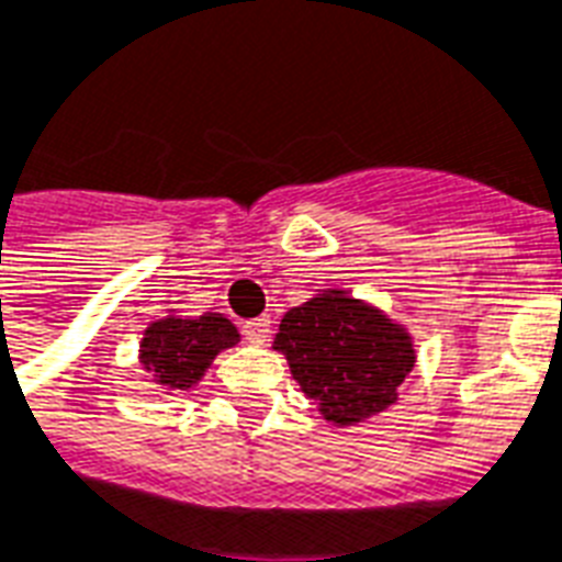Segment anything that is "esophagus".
<instances>
[{
    "label": "esophagus",
    "mask_w": 562,
    "mask_h": 562,
    "mask_svg": "<svg viewBox=\"0 0 562 562\" xmlns=\"http://www.w3.org/2000/svg\"><path fill=\"white\" fill-rule=\"evenodd\" d=\"M241 333L247 341H252V345H265V341L271 338V318H268V315H262V318L247 321V324L241 327Z\"/></svg>",
    "instance_id": "obj_1"
}]
</instances>
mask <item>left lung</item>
I'll list each match as a JSON object with an SVG mask.
<instances>
[{"instance_id":"1","label":"left lung","mask_w":562,"mask_h":562,"mask_svg":"<svg viewBox=\"0 0 562 562\" xmlns=\"http://www.w3.org/2000/svg\"><path fill=\"white\" fill-rule=\"evenodd\" d=\"M273 350L333 427H357L395 406L415 368L406 324L345 289H321L285 312Z\"/></svg>"}]
</instances>
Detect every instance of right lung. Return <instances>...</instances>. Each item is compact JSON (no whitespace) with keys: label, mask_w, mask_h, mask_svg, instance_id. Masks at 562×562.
Wrapping results in <instances>:
<instances>
[{"label":"right lung","mask_w":562,"mask_h":562,"mask_svg":"<svg viewBox=\"0 0 562 562\" xmlns=\"http://www.w3.org/2000/svg\"><path fill=\"white\" fill-rule=\"evenodd\" d=\"M241 333L221 312L203 315H177L170 310L165 318L149 321L138 345V362L149 383L165 389V395L188 392L205 376L217 353L235 348Z\"/></svg>","instance_id":"obj_1"}]
</instances>
